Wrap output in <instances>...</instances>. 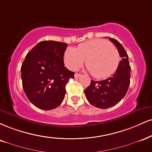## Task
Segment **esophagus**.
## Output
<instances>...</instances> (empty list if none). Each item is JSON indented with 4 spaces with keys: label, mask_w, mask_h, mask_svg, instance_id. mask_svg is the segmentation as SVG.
<instances>
[{
    "label": "esophagus",
    "mask_w": 152,
    "mask_h": 152,
    "mask_svg": "<svg viewBox=\"0 0 152 152\" xmlns=\"http://www.w3.org/2000/svg\"><path fill=\"white\" fill-rule=\"evenodd\" d=\"M81 76H82L81 74H77V73H76V74H74V77L76 78H80V77H81Z\"/></svg>",
    "instance_id": "1"
}]
</instances>
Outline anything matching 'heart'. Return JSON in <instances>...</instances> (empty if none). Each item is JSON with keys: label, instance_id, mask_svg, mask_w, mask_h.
<instances>
[{"label": "heart", "instance_id": "b5f03b06", "mask_svg": "<svg viewBox=\"0 0 152 152\" xmlns=\"http://www.w3.org/2000/svg\"><path fill=\"white\" fill-rule=\"evenodd\" d=\"M96 78L111 76L120 63L118 51L108 42L103 39H91L78 45L76 49L68 48L64 54L65 65L71 70H76L83 64Z\"/></svg>", "mask_w": 152, "mask_h": 152}]
</instances>
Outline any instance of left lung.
I'll list each match as a JSON object with an SVG mask.
<instances>
[{
	"mask_svg": "<svg viewBox=\"0 0 152 152\" xmlns=\"http://www.w3.org/2000/svg\"><path fill=\"white\" fill-rule=\"evenodd\" d=\"M115 45L122 60L111 77L100 81L91 80V84L84 91L88 101L92 105L106 109L115 105L127 94L130 83V70L127 52L118 40L109 37Z\"/></svg>",
	"mask_w": 152,
	"mask_h": 152,
	"instance_id": "obj_1",
	"label": "left lung"
}]
</instances>
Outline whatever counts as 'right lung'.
I'll return each instance as SVG.
<instances>
[{"label": "right lung", "mask_w": 152, "mask_h": 152, "mask_svg": "<svg viewBox=\"0 0 152 152\" xmlns=\"http://www.w3.org/2000/svg\"><path fill=\"white\" fill-rule=\"evenodd\" d=\"M68 45L42 41L27 53L21 66L25 94L38 108L49 110L63 101L66 86L75 73L64 66V54Z\"/></svg>", "instance_id": "add662e5"}]
</instances>
